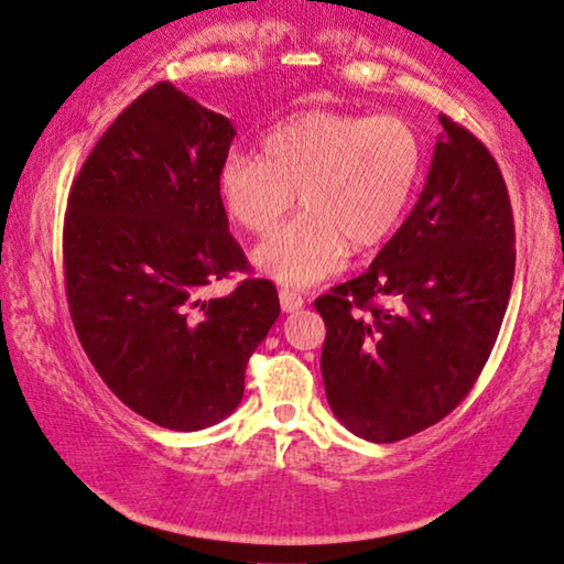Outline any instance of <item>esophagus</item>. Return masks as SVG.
<instances>
[{
	"mask_svg": "<svg viewBox=\"0 0 564 564\" xmlns=\"http://www.w3.org/2000/svg\"><path fill=\"white\" fill-rule=\"evenodd\" d=\"M279 299H281V308H283L285 314L299 312V308L304 306V299H301V293L291 291V289H281V291H279Z\"/></svg>",
	"mask_w": 564,
	"mask_h": 564,
	"instance_id": "34e87169",
	"label": "esophagus"
}]
</instances>
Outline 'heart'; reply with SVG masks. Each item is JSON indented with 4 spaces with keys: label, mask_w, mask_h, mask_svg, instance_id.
Instances as JSON below:
<instances>
[{
    "label": "heart",
    "mask_w": 564,
    "mask_h": 564,
    "mask_svg": "<svg viewBox=\"0 0 564 564\" xmlns=\"http://www.w3.org/2000/svg\"><path fill=\"white\" fill-rule=\"evenodd\" d=\"M424 176L422 134L399 115H293L265 132L260 155L229 150L219 199L237 227L268 235L296 202L304 214L252 252L268 279L306 289L345 265L350 245H383Z\"/></svg>",
    "instance_id": "1"
}]
</instances>
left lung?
Here are the masks:
<instances>
[{
    "instance_id": "obj_1",
    "label": "left lung",
    "mask_w": 564,
    "mask_h": 564,
    "mask_svg": "<svg viewBox=\"0 0 564 564\" xmlns=\"http://www.w3.org/2000/svg\"><path fill=\"white\" fill-rule=\"evenodd\" d=\"M440 122L424 192L399 232L368 271L314 301L329 409L368 442L406 440L447 416L509 306L517 235L503 176L475 134Z\"/></svg>"
}]
</instances>
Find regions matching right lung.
Segmentation results:
<instances>
[{
	"mask_svg": "<svg viewBox=\"0 0 564 564\" xmlns=\"http://www.w3.org/2000/svg\"><path fill=\"white\" fill-rule=\"evenodd\" d=\"M232 140L225 115L163 82L109 124L70 186L63 265L76 335L117 399L165 430L232 414L281 314L265 279L202 296L248 268L217 188Z\"/></svg>",
	"mask_w": 564,
	"mask_h": 564,
	"instance_id": "add662e5",
	"label": "right lung"
}]
</instances>
